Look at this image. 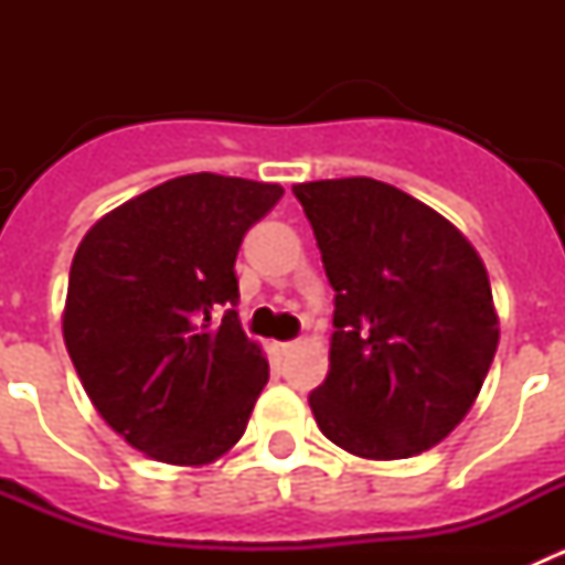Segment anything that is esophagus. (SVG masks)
Segmentation results:
<instances>
[{"label": "esophagus", "mask_w": 565, "mask_h": 565, "mask_svg": "<svg viewBox=\"0 0 565 565\" xmlns=\"http://www.w3.org/2000/svg\"><path fill=\"white\" fill-rule=\"evenodd\" d=\"M291 348H294V342H271V353H274V356H279V359L286 356Z\"/></svg>", "instance_id": "34e87169"}]
</instances>
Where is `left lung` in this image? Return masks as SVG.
<instances>
[{
  "instance_id": "obj_1",
  "label": "left lung",
  "mask_w": 565,
  "mask_h": 565,
  "mask_svg": "<svg viewBox=\"0 0 565 565\" xmlns=\"http://www.w3.org/2000/svg\"><path fill=\"white\" fill-rule=\"evenodd\" d=\"M333 297L331 371L308 396L319 430L371 461L436 447L481 393L498 317L469 239L391 183L294 186Z\"/></svg>"
}]
</instances>
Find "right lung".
<instances>
[{"mask_svg": "<svg viewBox=\"0 0 565 565\" xmlns=\"http://www.w3.org/2000/svg\"><path fill=\"white\" fill-rule=\"evenodd\" d=\"M279 198V183L183 174L104 214L73 257L67 353L104 422L154 461L209 463L246 433L268 362L239 328L234 259Z\"/></svg>", "mask_w": 565, "mask_h": 565, "instance_id": "obj_1", "label": "right lung"}]
</instances>
